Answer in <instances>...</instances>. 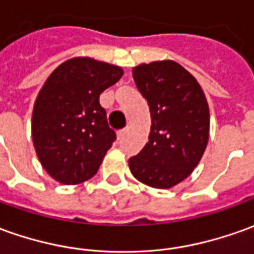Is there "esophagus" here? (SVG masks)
<instances>
[{
  "label": "esophagus",
  "mask_w": 254,
  "mask_h": 254,
  "mask_svg": "<svg viewBox=\"0 0 254 254\" xmlns=\"http://www.w3.org/2000/svg\"><path fill=\"white\" fill-rule=\"evenodd\" d=\"M127 129H121L120 132H118V137H120V139H122V137L127 134Z\"/></svg>",
  "instance_id": "obj_1"
}]
</instances>
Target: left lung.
I'll return each mask as SVG.
<instances>
[{
	"label": "left lung",
	"mask_w": 254,
	"mask_h": 254,
	"mask_svg": "<svg viewBox=\"0 0 254 254\" xmlns=\"http://www.w3.org/2000/svg\"><path fill=\"white\" fill-rule=\"evenodd\" d=\"M151 117L149 141L129 158L130 172L144 185L170 189L192 174L207 147L210 113L197 80L175 61L132 69Z\"/></svg>",
	"instance_id": "8db88e82"
}]
</instances>
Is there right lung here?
Returning <instances> with one entry per match:
<instances>
[{
  "mask_svg": "<svg viewBox=\"0 0 254 254\" xmlns=\"http://www.w3.org/2000/svg\"><path fill=\"white\" fill-rule=\"evenodd\" d=\"M122 75L117 65L76 57L62 62L41 87L33 107V144L55 181L77 185L98 171L117 137L98 98Z\"/></svg>",
  "mask_w": 254,
  "mask_h": 254,
  "instance_id": "obj_1",
  "label": "right lung"
}]
</instances>
